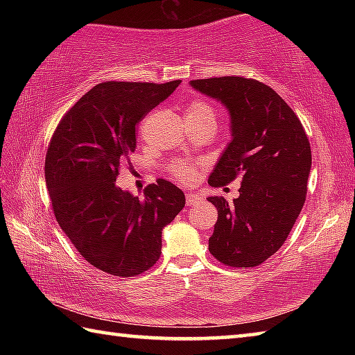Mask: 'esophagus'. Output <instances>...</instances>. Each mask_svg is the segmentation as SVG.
Returning <instances> with one entry per match:
<instances>
[{
    "label": "esophagus",
    "instance_id": "esophagus-1",
    "mask_svg": "<svg viewBox=\"0 0 355 355\" xmlns=\"http://www.w3.org/2000/svg\"><path fill=\"white\" fill-rule=\"evenodd\" d=\"M201 195L198 193H193V192H187L186 193V205L187 206H193V205H198V202H201Z\"/></svg>",
    "mask_w": 355,
    "mask_h": 355
}]
</instances>
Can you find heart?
<instances>
[{
  "label": "heart",
  "instance_id": "1",
  "mask_svg": "<svg viewBox=\"0 0 355 355\" xmlns=\"http://www.w3.org/2000/svg\"><path fill=\"white\" fill-rule=\"evenodd\" d=\"M186 117H212L216 120V111L212 105L205 101H193L187 108ZM169 171L173 177L182 180V182H192L198 173L197 164L187 162H173Z\"/></svg>",
  "mask_w": 355,
  "mask_h": 355
}]
</instances>
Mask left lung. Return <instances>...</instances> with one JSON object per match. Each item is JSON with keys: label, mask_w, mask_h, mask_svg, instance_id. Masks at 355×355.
Masks as SVG:
<instances>
[{"label": "left lung", "mask_w": 355, "mask_h": 355, "mask_svg": "<svg viewBox=\"0 0 355 355\" xmlns=\"http://www.w3.org/2000/svg\"><path fill=\"white\" fill-rule=\"evenodd\" d=\"M230 112L233 139L209 184L241 178L239 197H209L218 209L209 252L224 266L256 267L285 243L306 197L311 148L302 123L281 96L256 79L191 80Z\"/></svg>", "instance_id": "8db88e82"}]
</instances>
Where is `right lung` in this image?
<instances>
[{"label": "right lung", "instance_id": "obj_1", "mask_svg": "<svg viewBox=\"0 0 355 355\" xmlns=\"http://www.w3.org/2000/svg\"><path fill=\"white\" fill-rule=\"evenodd\" d=\"M182 80L166 84L110 80L65 112L45 155V183L56 221L82 258L105 273L132 277L162 254V230L184 207L168 180L143 198L116 184L135 150V125Z\"/></svg>", "mask_w": 355, "mask_h": 355}]
</instances>
